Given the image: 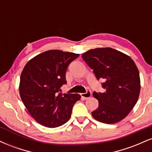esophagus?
I'll return each instance as SVG.
<instances>
[{
    "instance_id": "34e87169",
    "label": "esophagus",
    "mask_w": 152,
    "mask_h": 152,
    "mask_svg": "<svg viewBox=\"0 0 152 152\" xmlns=\"http://www.w3.org/2000/svg\"><path fill=\"white\" fill-rule=\"evenodd\" d=\"M81 96L82 98H83L84 99H87L91 97V92L90 91H87L86 93L81 94Z\"/></svg>"
}]
</instances>
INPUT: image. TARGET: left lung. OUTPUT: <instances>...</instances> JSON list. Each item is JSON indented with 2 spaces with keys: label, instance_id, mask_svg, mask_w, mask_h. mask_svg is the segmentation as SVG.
Masks as SVG:
<instances>
[{
  "label": "left lung",
  "instance_id": "8db88e82",
  "mask_svg": "<svg viewBox=\"0 0 152 152\" xmlns=\"http://www.w3.org/2000/svg\"><path fill=\"white\" fill-rule=\"evenodd\" d=\"M97 79H104V93L94 92L99 106L92 116L104 124L117 123L137 104L141 89L139 72L130 56L112 48H97L82 54Z\"/></svg>",
  "mask_w": 152,
  "mask_h": 152
}]
</instances>
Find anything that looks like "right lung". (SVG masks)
I'll return each instance as SVG.
<instances>
[{"label": "right lung", "mask_w": 152, "mask_h": 152, "mask_svg": "<svg viewBox=\"0 0 152 152\" xmlns=\"http://www.w3.org/2000/svg\"><path fill=\"white\" fill-rule=\"evenodd\" d=\"M79 54L49 50L28 61L20 74L19 93L29 114L43 126L55 128L71 117L77 94H61L66 83V71Z\"/></svg>", "instance_id": "obj_1"}]
</instances>
